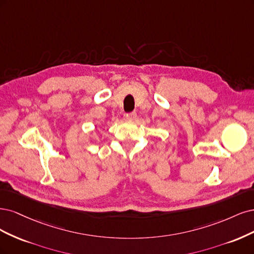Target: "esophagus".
<instances>
[{
  "instance_id": "esophagus-1",
  "label": "esophagus",
  "mask_w": 254,
  "mask_h": 254,
  "mask_svg": "<svg viewBox=\"0 0 254 254\" xmlns=\"http://www.w3.org/2000/svg\"><path fill=\"white\" fill-rule=\"evenodd\" d=\"M135 118H136V113L125 114V119L127 121H133Z\"/></svg>"
}]
</instances>
